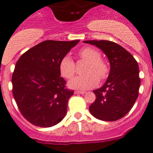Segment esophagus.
<instances>
[{
    "label": "esophagus",
    "instance_id": "34e87169",
    "mask_svg": "<svg viewBox=\"0 0 153 153\" xmlns=\"http://www.w3.org/2000/svg\"><path fill=\"white\" fill-rule=\"evenodd\" d=\"M85 93L86 92L83 91H74V94H82H82H85Z\"/></svg>",
    "mask_w": 153,
    "mask_h": 153
}]
</instances>
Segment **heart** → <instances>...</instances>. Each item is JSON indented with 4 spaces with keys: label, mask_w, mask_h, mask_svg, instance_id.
<instances>
[{
    "label": "heart",
    "mask_w": 153,
    "mask_h": 153,
    "mask_svg": "<svg viewBox=\"0 0 153 153\" xmlns=\"http://www.w3.org/2000/svg\"><path fill=\"white\" fill-rule=\"evenodd\" d=\"M79 56L88 62L85 68V73L87 74L71 79L69 82V87L74 89H90L99 84L100 78L102 79L107 78L109 68L107 63L101 59L100 51L92 47H86L79 51ZM59 70L64 78L71 79L76 71L74 62L71 57L65 56L60 61Z\"/></svg>",
    "instance_id": "heart-1"
}]
</instances>
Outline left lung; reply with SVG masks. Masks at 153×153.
<instances>
[{
	"mask_svg": "<svg viewBox=\"0 0 153 153\" xmlns=\"http://www.w3.org/2000/svg\"><path fill=\"white\" fill-rule=\"evenodd\" d=\"M95 45L108 57L111 65L108 78L102 87L94 90L95 100L90 112L98 120L115 121L133 107L139 95L140 79L134 57L117 43L110 41H83Z\"/></svg>",
	"mask_w": 153,
	"mask_h": 153,
	"instance_id": "left-lung-1",
	"label": "left lung"
}]
</instances>
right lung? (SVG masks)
I'll use <instances>...</instances> for the list:
<instances>
[{
    "label": "right lung",
    "mask_w": 153,
    "mask_h": 153,
    "mask_svg": "<svg viewBox=\"0 0 153 153\" xmlns=\"http://www.w3.org/2000/svg\"><path fill=\"white\" fill-rule=\"evenodd\" d=\"M79 42L44 41L17 60L13 95L22 115L33 125L50 128L65 117L74 91L66 89L59 63Z\"/></svg>",
    "instance_id": "obj_1"
}]
</instances>
